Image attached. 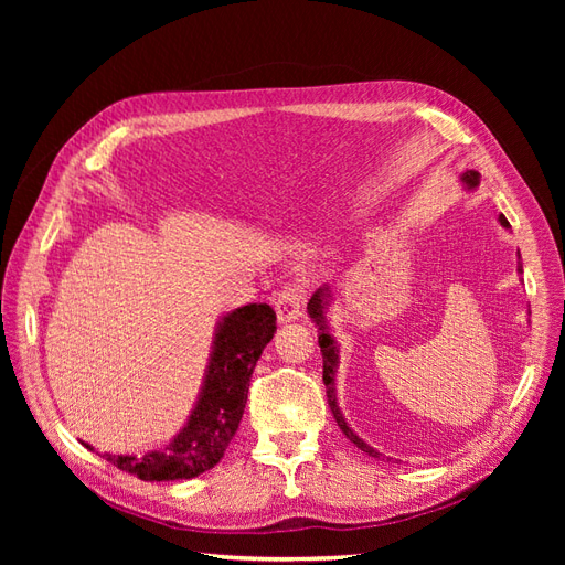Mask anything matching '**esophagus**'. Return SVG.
<instances>
[{
  "mask_svg": "<svg viewBox=\"0 0 565 565\" xmlns=\"http://www.w3.org/2000/svg\"><path fill=\"white\" fill-rule=\"evenodd\" d=\"M273 303H276V313L280 322L299 320L303 313V287L297 282L285 285Z\"/></svg>",
  "mask_w": 565,
  "mask_h": 565,
  "instance_id": "obj_1",
  "label": "esophagus"
}]
</instances>
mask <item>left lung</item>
<instances>
[{"instance_id": "1", "label": "left lung", "mask_w": 565, "mask_h": 565, "mask_svg": "<svg viewBox=\"0 0 565 565\" xmlns=\"http://www.w3.org/2000/svg\"><path fill=\"white\" fill-rule=\"evenodd\" d=\"M461 183H465L467 191H473V188L481 183V174L473 172V169H469V172L461 174ZM500 224H502V228H509V221L504 218V214H500ZM519 259H521V254H519ZM516 270L523 273L521 262H519ZM332 301H334L332 285H322L320 289H316V295L309 299V306H306V311H309L311 320L316 322V328H318V344H320V351H322V382H324V388H328V403H330L332 415L339 424V429L344 431V436L353 443L355 448H361L370 457H384L382 452H377L372 446H367V443L361 436L353 434L349 422L344 419V415H341V409H339L337 386H334V374H337V367H339V344H337L334 334L330 332L328 316H324V313H328Z\"/></svg>"}]
</instances>
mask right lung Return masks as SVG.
Returning a JSON list of instances; mask_svg holds the SVG:
<instances>
[{
	"instance_id": "1",
	"label": "right lung",
	"mask_w": 565,
	"mask_h": 565,
	"mask_svg": "<svg viewBox=\"0 0 565 565\" xmlns=\"http://www.w3.org/2000/svg\"><path fill=\"white\" fill-rule=\"evenodd\" d=\"M276 330V311L268 303H247L221 316L202 388L183 429L162 450L104 457L141 481H179L216 467L241 426L249 377ZM84 446L94 450L89 443Z\"/></svg>"
}]
</instances>
